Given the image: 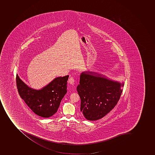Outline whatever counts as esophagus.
Listing matches in <instances>:
<instances>
[{
  "label": "esophagus",
  "instance_id": "esophagus-1",
  "mask_svg": "<svg viewBox=\"0 0 155 155\" xmlns=\"http://www.w3.org/2000/svg\"><path fill=\"white\" fill-rule=\"evenodd\" d=\"M69 82L71 84L74 85V78L73 77H71L69 79Z\"/></svg>",
  "mask_w": 155,
  "mask_h": 155
}]
</instances>
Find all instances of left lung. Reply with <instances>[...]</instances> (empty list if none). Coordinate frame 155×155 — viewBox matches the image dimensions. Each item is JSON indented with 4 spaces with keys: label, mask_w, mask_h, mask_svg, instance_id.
Listing matches in <instances>:
<instances>
[{
    "label": "left lung",
    "mask_w": 155,
    "mask_h": 155,
    "mask_svg": "<svg viewBox=\"0 0 155 155\" xmlns=\"http://www.w3.org/2000/svg\"><path fill=\"white\" fill-rule=\"evenodd\" d=\"M124 84V82L112 81L98 73L82 72L77 91L84 117L95 121L105 116L118 102Z\"/></svg>",
    "instance_id": "1"
}]
</instances>
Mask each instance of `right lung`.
<instances>
[{"label": "right lung", "instance_id": "obj_1", "mask_svg": "<svg viewBox=\"0 0 155 155\" xmlns=\"http://www.w3.org/2000/svg\"><path fill=\"white\" fill-rule=\"evenodd\" d=\"M69 76L57 77L40 90L28 87L16 76L18 92L21 99L38 116L48 118L57 112L62 99L66 94Z\"/></svg>", "mask_w": 155, "mask_h": 155}]
</instances>
